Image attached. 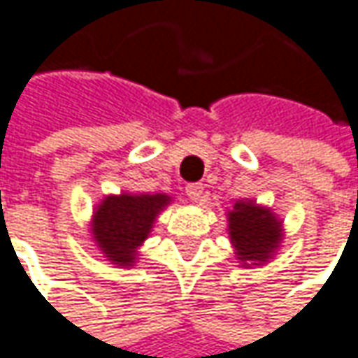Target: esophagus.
I'll list each match as a JSON object with an SVG mask.
<instances>
[{
  "instance_id": "esophagus-1",
  "label": "esophagus",
  "mask_w": 358,
  "mask_h": 358,
  "mask_svg": "<svg viewBox=\"0 0 358 358\" xmlns=\"http://www.w3.org/2000/svg\"><path fill=\"white\" fill-rule=\"evenodd\" d=\"M202 192H203L202 184H188V186H186V196L190 198L192 202H198V200L202 198Z\"/></svg>"
}]
</instances>
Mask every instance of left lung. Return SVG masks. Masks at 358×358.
<instances>
[{
  "mask_svg": "<svg viewBox=\"0 0 358 358\" xmlns=\"http://www.w3.org/2000/svg\"><path fill=\"white\" fill-rule=\"evenodd\" d=\"M229 240L243 265H259L271 257L281 240V222L262 206L236 202L229 212Z\"/></svg>",
  "mask_w": 358,
  "mask_h": 358,
  "instance_id": "8db88e82",
  "label": "left lung"
}]
</instances>
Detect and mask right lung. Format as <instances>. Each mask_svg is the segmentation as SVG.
<instances>
[{
	"mask_svg": "<svg viewBox=\"0 0 358 358\" xmlns=\"http://www.w3.org/2000/svg\"><path fill=\"white\" fill-rule=\"evenodd\" d=\"M170 202L164 194L106 196L93 216V236L101 252L117 265H132L158 212Z\"/></svg>",
	"mask_w": 358,
	"mask_h": 358,
	"instance_id": "1",
	"label": "right lung"
}]
</instances>
